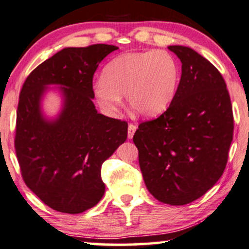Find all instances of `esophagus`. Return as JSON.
<instances>
[{
    "label": "esophagus",
    "instance_id": "1",
    "mask_svg": "<svg viewBox=\"0 0 249 249\" xmlns=\"http://www.w3.org/2000/svg\"><path fill=\"white\" fill-rule=\"evenodd\" d=\"M136 129H137L136 125L133 124H129V125H128V139H129V140L133 139V136H134V134H135V131H136Z\"/></svg>",
    "mask_w": 249,
    "mask_h": 249
}]
</instances>
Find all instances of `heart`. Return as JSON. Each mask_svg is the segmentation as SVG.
<instances>
[{
	"label": "heart",
	"instance_id": "obj_1",
	"mask_svg": "<svg viewBox=\"0 0 249 249\" xmlns=\"http://www.w3.org/2000/svg\"><path fill=\"white\" fill-rule=\"evenodd\" d=\"M180 68L162 50L120 54L106 64L103 78L92 85L94 99L107 115H114L125 94L128 106L143 118L161 114L176 97Z\"/></svg>",
	"mask_w": 249,
	"mask_h": 249
}]
</instances>
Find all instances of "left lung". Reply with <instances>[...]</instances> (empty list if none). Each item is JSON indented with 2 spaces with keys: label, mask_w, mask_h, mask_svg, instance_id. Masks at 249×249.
Returning a JSON list of instances; mask_svg holds the SVG:
<instances>
[{
  "label": "left lung",
  "mask_w": 249,
  "mask_h": 249,
  "mask_svg": "<svg viewBox=\"0 0 249 249\" xmlns=\"http://www.w3.org/2000/svg\"><path fill=\"white\" fill-rule=\"evenodd\" d=\"M168 50L182 63L177 94L159 118L139 125L133 141L153 197L183 205L222 177L234 125L229 91L216 67L189 47Z\"/></svg>",
  "instance_id": "1"
}]
</instances>
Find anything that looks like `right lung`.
Here are the masks:
<instances>
[{"mask_svg":"<svg viewBox=\"0 0 249 249\" xmlns=\"http://www.w3.org/2000/svg\"><path fill=\"white\" fill-rule=\"evenodd\" d=\"M116 46L68 47L39 64L24 82L17 108L15 149L26 186L46 205L64 213L94 207L105 193L101 165L127 140L128 124L97 112L92 79ZM57 85L63 109L47 119L41 100Z\"/></svg>","mask_w":249,"mask_h":249,"instance_id":"1","label":"right lung"}]
</instances>
